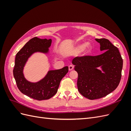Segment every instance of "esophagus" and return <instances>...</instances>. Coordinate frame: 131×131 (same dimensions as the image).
Here are the masks:
<instances>
[{"instance_id":"1","label":"esophagus","mask_w":131,"mask_h":131,"mask_svg":"<svg viewBox=\"0 0 131 131\" xmlns=\"http://www.w3.org/2000/svg\"><path fill=\"white\" fill-rule=\"evenodd\" d=\"M73 69H74V66H72V65H70V66H69V70L70 71L72 70Z\"/></svg>"}]
</instances>
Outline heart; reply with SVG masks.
I'll return each instance as SVG.
<instances>
[{
    "mask_svg": "<svg viewBox=\"0 0 131 131\" xmlns=\"http://www.w3.org/2000/svg\"><path fill=\"white\" fill-rule=\"evenodd\" d=\"M92 50V46L90 43H82L76 46L74 50V52L77 53L84 50L85 54H89Z\"/></svg>",
    "mask_w": 131,
    "mask_h": 131,
    "instance_id": "1",
    "label": "heart"
}]
</instances>
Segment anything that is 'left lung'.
<instances>
[{
  "instance_id": "obj_1",
  "label": "left lung",
  "mask_w": 131,
  "mask_h": 131,
  "mask_svg": "<svg viewBox=\"0 0 131 131\" xmlns=\"http://www.w3.org/2000/svg\"><path fill=\"white\" fill-rule=\"evenodd\" d=\"M100 50L98 56H78L73 59L78 74L77 86L83 96L91 100L104 97L115 90L120 82L123 60L116 46L105 38L96 39ZM101 66L105 73L97 69Z\"/></svg>"
}]
</instances>
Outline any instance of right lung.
I'll return each instance as SVG.
<instances>
[{"label":"right lung","instance_id":"right-lung-1","mask_svg":"<svg viewBox=\"0 0 131 131\" xmlns=\"http://www.w3.org/2000/svg\"><path fill=\"white\" fill-rule=\"evenodd\" d=\"M51 42V39L33 38L18 51L15 58L13 74L18 89L26 96L38 101L49 100L53 97L57 92L62 78L68 72V67L66 66L49 71L44 78L36 83L30 82L25 78L23 69L28 58L35 52H48Z\"/></svg>","mask_w":131,"mask_h":131}]
</instances>
